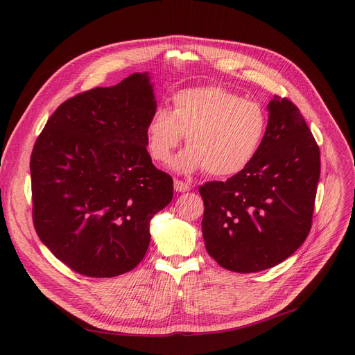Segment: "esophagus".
Instances as JSON below:
<instances>
[{
    "instance_id": "34e87169",
    "label": "esophagus",
    "mask_w": 355,
    "mask_h": 355,
    "mask_svg": "<svg viewBox=\"0 0 355 355\" xmlns=\"http://www.w3.org/2000/svg\"><path fill=\"white\" fill-rule=\"evenodd\" d=\"M174 190L178 191V193H185V191L190 190V185L187 182L181 181V180H175L174 181Z\"/></svg>"
}]
</instances>
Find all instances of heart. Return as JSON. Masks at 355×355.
<instances>
[{"label": "heart", "mask_w": 355, "mask_h": 355, "mask_svg": "<svg viewBox=\"0 0 355 355\" xmlns=\"http://www.w3.org/2000/svg\"><path fill=\"white\" fill-rule=\"evenodd\" d=\"M266 130L268 115L259 102L220 86H198L177 92L173 110L159 106L153 112L146 145L155 161L166 164L187 137L189 148L174 159V170L232 177L254 159Z\"/></svg>", "instance_id": "b5f03b06"}]
</instances>
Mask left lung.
I'll use <instances>...</instances> for the list:
<instances>
[{
  "instance_id": "obj_1",
  "label": "left lung",
  "mask_w": 355,
  "mask_h": 355,
  "mask_svg": "<svg viewBox=\"0 0 355 355\" xmlns=\"http://www.w3.org/2000/svg\"><path fill=\"white\" fill-rule=\"evenodd\" d=\"M265 141L243 171L200 187L201 221L209 254L225 269L253 273L282 263L308 237L320 148L291 101L268 105Z\"/></svg>"
}]
</instances>
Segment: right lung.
Listing matches in <instances>:
<instances>
[{"label": "right lung", "instance_id": "obj_1", "mask_svg": "<svg viewBox=\"0 0 355 355\" xmlns=\"http://www.w3.org/2000/svg\"><path fill=\"white\" fill-rule=\"evenodd\" d=\"M157 109L149 74L134 73L62 103L30 159L33 221L71 270L114 277L144 259L149 221L173 200V178L146 151Z\"/></svg>", "mask_w": 355, "mask_h": 355}]
</instances>
